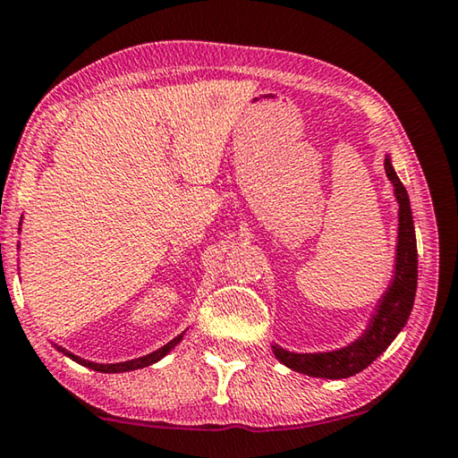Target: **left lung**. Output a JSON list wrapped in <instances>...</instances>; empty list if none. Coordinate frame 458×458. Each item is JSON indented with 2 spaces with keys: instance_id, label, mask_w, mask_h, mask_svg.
Instances as JSON below:
<instances>
[{
  "instance_id": "1",
  "label": "left lung",
  "mask_w": 458,
  "mask_h": 458,
  "mask_svg": "<svg viewBox=\"0 0 458 458\" xmlns=\"http://www.w3.org/2000/svg\"><path fill=\"white\" fill-rule=\"evenodd\" d=\"M384 171L388 181L394 187V197L398 203V237H396V258L394 276H392L386 292L380 295L374 306L366 330L358 335L348 346L330 352H290L277 344H271L276 358L293 372L314 376V378L342 380L350 378L364 368L370 366L384 350H386L396 335L403 332L408 322L414 295L416 282H419V251H416L414 221L411 211V199L404 184L400 182L398 174L392 166V158H384Z\"/></svg>"
}]
</instances>
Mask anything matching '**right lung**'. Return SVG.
Here are the masks:
<instances>
[{
	"label": "right lung",
	"instance_id": "obj_1",
	"mask_svg": "<svg viewBox=\"0 0 458 458\" xmlns=\"http://www.w3.org/2000/svg\"><path fill=\"white\" fill-rule=\"evenodd\" d=\"M20 227H21V223H20ZM18 250H20V245H18ZM184 332H187V330H184ZM184 332H181L179 335H176V338H173L171 342H166L163 348L150 352V354H147V356H140V358H134V360H126V362H116V364H98V362H90V360H84V358H80V356H76V354H72V352H68L66 348L58 346V344H52V346H54L55 350H58V352H62L64 356H68L70 360H74V362L82 364V366H86V368H90V370L102 372V374H118V372H131V370H139V368H147V366H150V364H157L158 360H163V358L168 354V352H171V350L176 346V344H179V342L182 340Z\"/></svg>",
	"mask_w": 458,
	"mask_h": 458
}]
</instances>
